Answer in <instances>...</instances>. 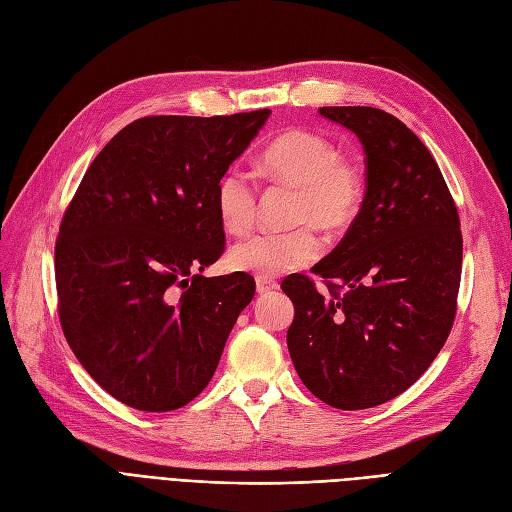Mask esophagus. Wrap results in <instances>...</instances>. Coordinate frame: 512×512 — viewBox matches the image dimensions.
<instances>
[{"label": "esophagus", "mask_w": 512, "mask_h": 512, "mask_svg": "<svg viewBox=\"0 0 512 512\" xmlns=\"http://www.w3.org/2000/svg\"><path fill=\"white\" fill-rule=\"evenodd\" d=\"M277 288H279V284H277V281H273V279H262V277L256 279L258 294H269V292H273Z\"/></svg>", "instance_id": "esophagus-1"}]
</instances>
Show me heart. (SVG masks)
<instances>
[{
	"instance_id": "heart-1",
	"label": "heart",
	"mask_w": 512,
	"mask_h": 512,
	"mask_svg": "<svg viewBox=\"0 0 512 512\" xmlns=\"http://www.w3.org/2000/svg\"><path fill=\"white\" fill-rule=\"evenodd\" d=\"M258 165L264 178L298 188L294 222L305 224L284 233H258L231 250L237 271L262 279L303 269L322 252L313 226L341 233L354 224L364 199L360 169L345 158L330 137L290 129L262 150ZM216 214L226 233L245 235L256 220L258 192L245 171L231 167L216 184Z\"/></svg>"
}]
</instances>
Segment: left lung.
I'll list each match as a JSON object with an SVG mask.
<instances>
[{"instance_id":"1","label":"left lung","mask_w":512,"mask_h":512,"mask_svg":"<svg viewBox=\"0 0 512 512\" xmlns=\"http://www.w3.org/2000/svg\"><path fill=\"white\" fill-rule=\"evenodd\" d=\"M356 133L366 190L345 237L311 269L281 281L294 303L288 349L307 390L334 409L396 398L445 345L462 277L460 216L436 161L396 116L362 105L320 108Z\"/></svg>"}]
</instances>
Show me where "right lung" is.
<instances>
[{"label": "right lung", "mask_w": 512, "mask_h": 512, "mask_svg": "<svg viewBox=\"0 0 512 512\" xmlns=\"http://www.w3.org/2000/svg\"><path fill=\"white\" fill-rule=\"evenodd\" d=\"M269 116L139 118L84 173L55 248L59 317L122 404L165 413L197 398L252 303L248 273H201L224 252L216 184Z\"/></svg>", "instance_id": "obj_1"}]
</instances>
